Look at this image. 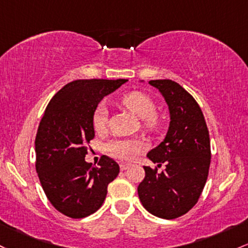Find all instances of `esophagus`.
<instances>
[{
	"label": "esophagus",
	"mask_w": 248,
	"mask_h": 248,
	"mask_svg": "<svg viewBox=\"0 0 248 248\" xmlns=\"http://www.w3.org/2000/svg\"><path fill=\"white\" fill-rule=\"evenodd\" d=\"M129 167H130L129 164H124V162H121V164H120V170H128Z\"/></svg>",
	"instance_id": "esophagus-1"
}]
</instances>
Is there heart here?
<instances>
[{"label": "heart", "instance_id": "1", "mask_svg": "<svg viewBox=\"0 0 248 248\" xmlns=\"http://www.w3.org/2000/svg\"><path fill=\"white\" fill-rule=\"evenodd\" d=\"M121 103L135 115L142 119L143 126L148 129H156L161 126V116L155 113L156 103L148 94L133 91L121 97ZM107 109L102 103L95 108L93 113V127L96 132H103L107 127ZM145 149V142L139 139H114L106 145V151L111 156L124 161H134Z\"/></svg>", "mask_w": 248, "mask_h": 248}]
</instances>
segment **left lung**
<instances>
[{
    "mask_svg": "<svg viewBox=\"0 0 248 248\" xmlns=\"http://www.w3.org/2000/svg\"><path fill=\"white\" fill-rule=\"evenodd\" d=\"M164 95L170 113L165 140L147 156L165 170L145 168V179L138 187L141 203L162 219L186 214L198 202L211 164V142L205 118L194 97L172 80H151Z\"/></svg>",
    "mask_w": 248,
    "mask_h": 248,
    "instance_id": "8db88e82",
    "label": "left lung"
}]
</instances>
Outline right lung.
Returning a JSON list of instances; mask_svg holds the SVG:
<instances>
[{
	"label": "right lung",
	"mask_w": 248,
	"mask_h": 248,
	"mask_svg": "<svg viewBox=\"0 0 248 248\" xmlns=\"http://www.w3.org/2000/svg\"><path fill=\"white\" fill-rule=\"evenodd\" d=\"M126 81L91 78L67 83L41 119L35 139L36 172L48 200L66 217L81 219L95 213L120 172L118 162L107 155H102L97 167L84 161V156L95 137V108Z\"/></svg>",
	"instance_id": "add662e5"
}]
</instances>
